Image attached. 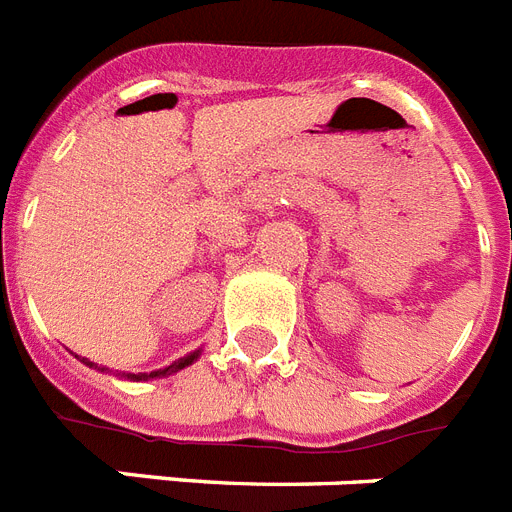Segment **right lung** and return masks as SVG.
<instances>
[{
    "label": "right lung",
    "mask_w": 512,
    "mask_h": 512,
    "mask_svg": "<svg viewBox=\"0 0 512 512\" xmlns=\"http://www.w3.org/2000/svg\"><path fill=\"white\" fill-rule=\"evenodd\" d=\"M200 354H203V349L197 351H190L187 356H182V359H176V362H171L169 367L163 369H153V372H117L119 377H124V380H132V382H148V380H156V377H169V375H176V372H182L184 367H190V364H195L197 359H200ZM80 362L85 364V367L90 369H98V372H111L109 367H103V364H96L90 362V359H80Z\"/></svg>",
    "instance_id": "1"
}]
</instances>
